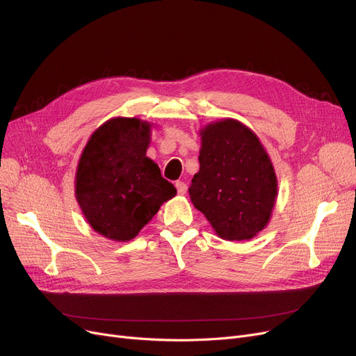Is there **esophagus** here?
<instances>
[{
    "instance_id": "34e87169",
    "label": "esophagus",
    "mask_w": 356,
    "mask_h": 356,
    "mask_svg": "<svg viewBox=\"0 0 356 356\" xmlns=\"http://www.w3.org/2000/svg\"><path fill=\"white\" fill-rule=\"evenodd\" d=\"M175 187H177V191H178L179 195H184L185 193H187V184L182 182V181H178V182L175 184Z\"/></svg>"
}]
</instances>
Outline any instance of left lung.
<instances>
[{
	"label": "left lung",
	"instance_id": "8db88e82",
	"mask_svg": "<svg viewBox=\"0 0 356 356\" xmlns=\"http://www.w3.org/2000/svg\"><path fill=\"white\" fill-rule=\"evenodd\" d=\"M200 171L188 194L218 238L249 241L273 216L278 179L268 152L252 129L236 118L201 127Z\"/></svg>",
	"mask_w": 356,
	"mask_h": 356
}]
</instances>
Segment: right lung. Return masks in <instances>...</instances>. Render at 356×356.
<instances>
[{
  "label": "right lung",
  "instance_id": "add662e5",
  "mask_svg": "<svg viewBox=\"0 0 356 356\" xmlns=\"http://www.w3.org/2000/svg\"><path fill=\"white\" fill-rule=\"evenodd\" d=\"M154 123L113 117L94 130L75 174V198L94 232L114 242L136 238L165 201L177 195L146 156Z\"/></svg>",
  "mask_w": 356,
  "mask_h": 356
}]
</instances>
